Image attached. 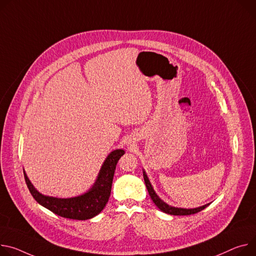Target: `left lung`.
<instances>
[{
	"mask_svg": "<svg viewBox=\"0 0 256 256\" xmlns=\"http://www.w3.org/2000/svg\"><path fill=\"white\" fill-rule=\"evenodd\" d=\"M143 176H144V180H145V184H146V187H147V190H148V193L151 197V199L153 200V202L156 204V206L160 209V210H162L166 214H172V216H190V214H197L201 210H203V209L205 207H207L209 204H206V205H203L201 207H198V208H193V209H184V208H176V207H172L170 205H168L166 203H164V201H162L157 195L156 193L154 192L152 186L147 178V174H145V172H143Z\"/></svg>",
	"mask_w": 256,
	"mask_h": 256,
	"instance_id": "1",
	"label": "left lung"
}]
</instances>
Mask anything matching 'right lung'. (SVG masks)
<instances>
[{"mask_svg": "<svg viewBox=\"0 0 256 256\" xmlns=\"http://www.w3.org/2000/svg\"><path fill=\"white\" fill-rule=\"evenodd\" d=\"M124 154V151L122 149L111 152L104 161L92 188L88 193L74 198L61 199L44 196L34 189L26 172H23L28 188L36 202L62 218L86 220L99 214L108 202L116 164Z\"/></svg>", "mask_w": 256, "mask_h": 256, "instance_id": "right-lung-1", "label": "right lung"}]
</instances>
